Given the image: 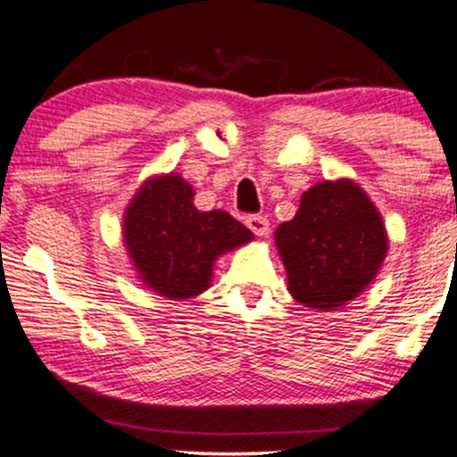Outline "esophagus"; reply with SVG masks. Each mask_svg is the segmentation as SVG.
<instances>
[{
    "label": "esophagus",
    "instance_id": "1",
    "mask_svg": "<svg viewBox=\"0 0 457 457\" xmlns=\"http://www.w3.org/2000/svg\"><path fill=\"white\" fill-rule=\"evenodd\" d=\"M245 223L255 236H269L270 223H269V219L262 217V214H251V217H246Z\"/></svg>",
    "mask_w": 457,
    "mask_h": 457
}]
</instances>
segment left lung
<instances>
[{
  "label": "left lung",
  "instance_id": "left-lung-1",
  "mask_svg": "<svg viewBox=\"0 0 457 457\" xmlns=\"http://www.w3.org/2000/svg\"><path fill=\"white\" fill-rule=\"evenodd\" d=\"M275 245L292 298L316 312H335L376 279L389 234L363 188L337 178L303 193L295 219L275 229Z\"/></svg>",
  "mask_w": 457,
  "mask_h": 457
}]
</instances>
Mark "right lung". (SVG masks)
Returning a JSON list of instances; mask_svg holds the SVG:
<instances>
[{
    "label": "right lung",
    "mask_w": 457,
    "mask_h": 457,
    "mask_svg": "<svg viewBox=\"0 0 457 457\" xmlns=\"http://www.w3.org/2000/svg\"><path fill=\"white\" fill-rule=\"evenodd\" d=\"M195 191L176 171L150 176L129 202L122 238L145 287L170 301L211 287L214 262L253 240L225 211H197Z\"/></svg>",
    "instance_id": "add662e5"
}]
</instances>
